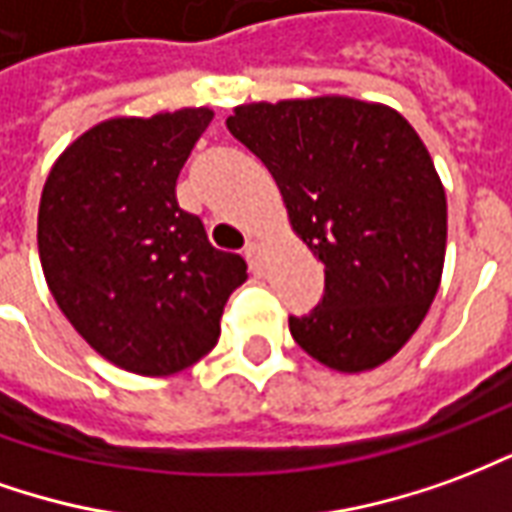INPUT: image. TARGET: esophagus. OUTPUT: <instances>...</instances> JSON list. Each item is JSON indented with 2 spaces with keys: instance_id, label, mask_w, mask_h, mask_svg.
<instances>
[{
  "instance_id": "34e87169",
  "label": "esophagus",
  "mask_w": 512,
  "mask_h": 512,
  "mask_svg": "<svg viewBox=\"0 0 512 512\" xmlns=\"http://www.w3.org/2000/svg\"><path fill=\"white\" fill-rule=\"evenodd\" d=\"M262 256H264V245L262 242H248L245 248V259L253 270H262Z\"/></svg>"
}]
</instances>
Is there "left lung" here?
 Returning <instances> with one entry per match:
<instances>
[{
  "instance_id": "8db88e82",
  "label": "left lung",
  "mask_w": 512,
  "mask_h": 512,
  "mask_svg": "<svg viewBox=\"0 0 512 512\" xmlns=\"http://www.w3.org/2000/svg\"><path fill=\"white\" fill-rule=\"evenodd\" d=\"M228 132L273 173L292 231L325 264V295L289 317L336 372L400 353L430 311L447 253V195L400 112L350 96L239 104Z\"/></svg>"
}]
</instances>
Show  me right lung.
Returning a JSON list of instances; mask_svg holds the SVG:
<instances>
[{
	"label": "right lung",
	"instance_id": "add662e5",
	"mask_svg": "<svg viewBox=\"0 0 512 512\" xmlns=\"http://www.w3.org/2000/svg\"><path fill=\"white\" fill-rule=\"evenodd\" d=\"M215 112L184 107L110 118L57 157L38 209V253L68 322L110 364L165 378L220 336L248 264L206 239L176 179Z\"/></svg>",
	"mask_w": 512,
	"mask_h": 512
}]
</instances>
